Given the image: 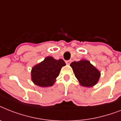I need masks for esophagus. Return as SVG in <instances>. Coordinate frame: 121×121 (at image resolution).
<instances>
[{
	"label": "esophagus",
	"instance_id": "esophagus-1",
	"mask_svg": "<svg viewBox=\"0 0 121 121\" xmlns=\"http://www.w3.org/2000/svg\"><path fill=\"white\" fill-rule=\"evenodd\" d=\"M71 60H67V61H66V63L67 64V65H69V64L71 63Z\"/></svg>",
	"mask_w": 121,
	"mask_h": 121
}]
</instances>
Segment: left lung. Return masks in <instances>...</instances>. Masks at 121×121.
Instances as JSON below:
<instances>
[{"instance_id": "left-lung-1", "label": "left lung", "mask_w": 121, "mask_h": 121, "mask_svg": "<svg viewBox=\"0 0 121 121\" xmlns=\"http://www.w3.org/2000/svg\"><path fill=\"white\" fill-rule=\"evenodd\" d=\"M74 75L81 86L91 87L98 83L100 77V72L90 61L81 60L70 64Z\"/></svg>"}]
</instances>
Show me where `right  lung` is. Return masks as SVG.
<instances>
[{
  "mask_svg": "<svg viewBox=\"0 0 121 121\" xmlns=\"http://www.w3.org/2000/svg\"><path fill=\"white\" fill-rule=\"evenodd\" d=\"M65 65V62L62 59L57 60L52 56H47L43 61L32 68V81L40 87L53 86L56 78L59 76L61 68Z\"/></svg>",
  "mask_w": 121,
  "mask_h": 121,
  "instance_id": "right-lung-1",
  "label": "right lung"
}]
</instances>
